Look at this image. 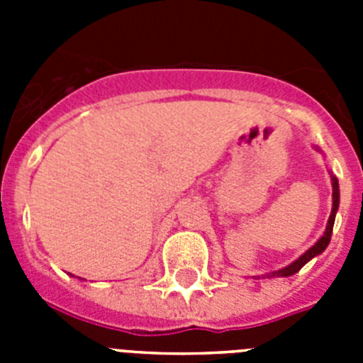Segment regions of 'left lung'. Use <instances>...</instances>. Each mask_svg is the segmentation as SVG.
<instances>
[{"label":"left lung","mask_w":363,"mask_h":363,"mask_svg":"<svg viewBox=\"0 0 363 363\" xmlns=\"http://www.w3.org/2000/svg\"><path fill=\"white\" fill-rule=\"evenodd\" d=\"M314 149L318 150V152H322L318 147H314ZM329 174H331V185H333V209H331V216H329V220H327L325 230H323V234L320 236L318 242L314 243L311 249H307V251L303 252L300 258L294 259L293 264H289L287 267H281V269H278V271H272V272H265V274H262V277H259V274H258V277H252L255 280H259V278H287V277H293V274H296V272L300 271V269L303 267L307 262H311V259L316 258V256L322 255V252L325 251L327 245H329V242H331L333 227H335V218H336V213H338V207H340L338 178H336V176L333 174L331 171H329Z\"/></svg>","instance_id":"8db88e82"}]
</instances>
